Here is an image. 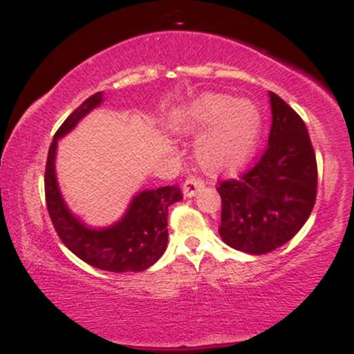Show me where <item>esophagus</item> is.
Masks as SVG:
<instances>
[{"mask_svg": "<svg viewBox=\"0 0 354 354\" xmlns=\"http://www.w3.org/2000/svg\"><path fill=\"white\" fill-rule=\"evenodd\" d=\"M203 186H205V181L201 180V178H196V176H189L188 180L183 183V193H185L186 198H191L194 196V194L200 191Z\"/></svg>", "mask_w": 354, "mask_h": 354, "instance_id": "1", "label": "esophagus"}]
</instances>
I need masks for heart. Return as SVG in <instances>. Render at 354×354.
Masks as SVG:
<instances>
[{
	"label": "heart",
	"instance_id": "heart-1",
	"mask_svg": "<svg viewBox=\"0 0 354 354\" xmlns=\"http://www.w3.org/2000/svg\"><path fill=\"white\" fill-rule=\"evenodd\" d=\"M178 129L201 133L194 146L198 163L208 173H233L248 163L261 133V111L250 100L205 93L176 118Z\"/></svg>",
	"mask_w": 354,
	"mask_h": 354
}]
</instances>
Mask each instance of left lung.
<instances>
[{
    "label": "left lung",
    "mask_w": 354,
    "mask_h": 354,
    "mask_svg": "<svg viewBox=\"0 0 354 354\" xmlns=\"http://www.w3.org/2000/svg\"><path fill=\"white\" fill-rule=\"evenodd\" d=\"M271 123L265 153L238 180L221 181L219 236L250 254L283 246L301 230L316 201L318 166L304 121L270 93Z\"/></svg>",
    "instance_id": "1"
}]
</instances>
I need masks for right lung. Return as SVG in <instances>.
<instances>
[{
  "mask_svg": "<svg viewBox=\"0 0 354 354\" xmlns=\"http://www.w3.org/2000/svg\"><path fill=\"white\" fill-rule=\"evenodd\" d=\"M103 101L101 93H95L80 104L64 120L53 138L44 171V194L48 213L56 233L64 246L88 265L103 271L126 273L145 271L161 258L168 245V208L181 201L180 186H163L141 191L133 198L128 211L120 221L109 228H86L73 216L61 196L55 174L56 145L59 138L70 133L81 118H84Z\"/></svg>",
  "mask_w": 354,
  "mask_h": 354,
  "instance_id": "obj_1",
  "label": "right lung"
}]
</instances>
